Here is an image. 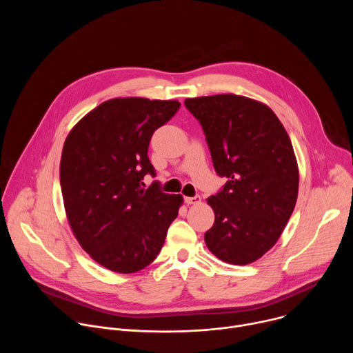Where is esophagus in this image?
<instances>
[{
	"mask_svg": "<svg viewBox=\"0 0 353 353\" xmlns=\"http://www.w3.org/2000/svg\"><path fill=\"white\" fill-rule=\"evenodd\" d=\"M184 201L187 204H198L201 203V196L199 195H194V196H184Z\"/></svg>",
	"mask_w": 353,
	"mask_h": 353,
	"instance_id": "34e87169",
	"label": "esophagus"
}]
</instances>
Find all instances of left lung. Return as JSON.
Segmentation results:
<instances>
[{
    "instance_id": "obj_1",
    "label": "left lung",
    "mask_w": 353,
    "mask_h": 353,
    "mask_svg": "<svg viewBox=\"0 0 353 353\" xmlns=\"http://www.w3.org/2000/svg\"><path fill=\"white\" fill-rule=\"evenodd\" d=\"M204 130L215 172L225 185L208 198L214 226L204 234L219 260L245 265L282 234L297 199L299 170L290 138L275 113L237 94L185 99Z\"/></svg>"
}]
</instances>
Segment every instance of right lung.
Masks as SVG:
<instances>
[{
	"instance_id": "add662e5",
	"label": "right lung",
	"mask_w": 353,
	"mask_h": 353,
	"mask_svg": "<svg viewBox=\"0 0 353 353\" xmlns=\"http://www.w3.org/2000/svg\"><path fill=\"white\" fill-rule=\"evenodd\" d=\"M177 100L117 97L89 112L68 134L60 183L70 226L100 265L132 274L152 263L183 203L166 194L148 158L154 132L179 110Z\"/></svg>"
}]
</instances>
